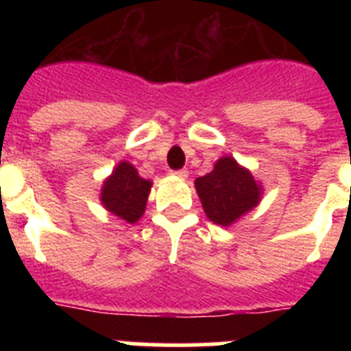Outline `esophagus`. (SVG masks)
Segmentation results:
<instances>
[{
    "label": "esophagus",
    "mask_w": 351,
    "mask_h": 351,
    "mask_svg": "<svg viewBox=\"0 0 351 351\" xmlns=\"http://www.w3.org/2000/svg\"><path fill=\"white\" fill-rule=\"evenodd\" d=\"M170 176H173V178H179V179H186L188 178V170H172V172H170Z\"/></svg>",
    "instance_id": "obj_1"
}]
</instances>
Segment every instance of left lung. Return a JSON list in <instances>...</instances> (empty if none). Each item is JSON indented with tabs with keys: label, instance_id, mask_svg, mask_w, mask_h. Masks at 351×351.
<instances>
[{
	"label": "left lung",
	"instance_id": "left-lung-1",
	"mask_svg": "<svg viewBox=\"0 0 351 351\" xmlns=\"http://www.w3.org/2000/svg\"><path fill=\"white\" fill-rule=\"evenodd\" d=\"M195 190L207 218L221 226H232L251 213L263 195L262 182L232 156H221L209 173L197 178Z\"/></svg>",
	"mask_w": 351,
	"mask_h": 351
}]
</instances>
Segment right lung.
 <instances>
[{"instance_id":"1","label":"right lung","mask_w":351,"mask_h":351,"mask_svg":"<svg viewBox=\"0 0 351 351\" xmlns=\"http://www.w3.org/2000/svg\"><path fill=\"white\" fill-rule=\"evenodd\" d=\"M153 182L138 176V170L123 160L105 178L100 190V202L110 214L125 223H137L144 216Z\"/></svg>"}]
</instances>
